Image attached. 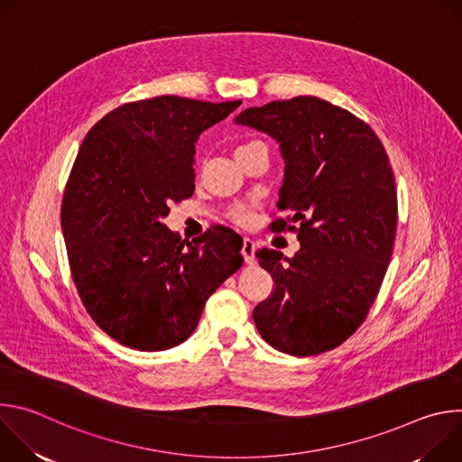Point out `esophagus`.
Segmentation results:
<instances>
[{
  "instance_id": "1",
  "label": "esophagus",
  "mask_w": 462,
  "mask_h": 462,
  "mask_svg": "<svg viewBox=\"0 0 462 462\" xmlns=\"http://www.w3.org/2000/svg\"><path fill=\"white\" fill-rule=\"evenodd\" d=\"M241 254L245 257L246 263H255V243L250 239V237H245L243 239V248H241Z\"/></svg>"
}]
</instances>
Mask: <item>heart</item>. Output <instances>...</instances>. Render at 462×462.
Masks as SVG:
<instances>
[{
	"instance_id": "b5f03b06",
	"label": "heart",
	"mask_w": 462,
	"mask_h": 462,
	"mask_svg": "<svg viewBox=\"0 0 462 462\" xmlns=\"http://www.w3.org/2000/svg\"><path fill=\"white\" fill-rule=\"evenodd\" d=\"M259 144H261V143H257V141L243 143V144H239V146L236 148V155H239V153H243V152H246V150H250V148H254V146H259ZM246 212H248L246 207H237V208L234 210V219L245 221V219H246Z\"/></svg>"
}]
</instances>
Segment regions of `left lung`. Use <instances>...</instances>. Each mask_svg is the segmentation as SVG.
<instances>
[{
	"instance_id": "8db88e82",
	"label": "left lung",
	"mask_w": 462,
	"mask_h": 462,
	"mask_svg": "<svg viewBox=\"0 0 462 462\" xmlns=\"http://www.w3.org/2000/svg\"><path fill=\"white\" fill-rule=\"evenodd\" d=\"M271 135L285 177L273 230H296L300 250L255 255L276 289L252 318L274 349L312 356L344 344L365 319L383 282L397 234V188L374 131L316 97L274 100L236 116ZM300 222L296 229L286 221Z\"/></svg>"
}]
</instances>
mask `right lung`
I'll use <instances>...</instances> for the list:
<instances>
[{"instance_id":"1","label":"right lung","mask_w":462,"mask_h":462,"mask_svg":"<svg viewBox=\"0 0 462 462\" xmlns=\"http://www.w3.org/2000/svg\"><path fill=\"white\" fill-rule=\"evenodd\" d=\"M239 104L173 95L129 102L100 118L79 150L61 201L71 276L95 323L125 347L182 344L241 267L234 230L180 241L162 223L171 203L193 195L197 139Z\"/></svg>"}]
</instances>
